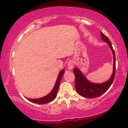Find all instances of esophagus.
<instances>
[{
  "instance_id": "esophagus-1",
  "label": "esophagus",
  "mask_w": 128,
  "mask_h": 128,
  "mask_svg": "<svg viewBox=\"0 0 128 128\" xmlns=\"http://www.w3.org/2000/svg\"><path fill=\"white\" fill-rule=\"evenodd\" d=\"M74 67V62L73 60H70V61L68 62V64H67V67L69 70H72V68H73Z\"/></svg>"
}]
</instances>
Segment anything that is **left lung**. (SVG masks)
<instances>
[{"mask_svg": "<svg viewBox=\"0 0 128 128\" xmlns=\"http://www.w3.org/2000/svg\"><path fill=\"white\" fill-rule=\"evenodd\" d=\"M101 39L108 44L111 50L113 52L114 58L113 72L112 73V77L108 81L103 84H93L88 80L79 69L77 68H74L73 72L75 75V88L76 91L81 96L85 98H96L102 95L109 89L114 79L115 74H116V56H115L114 50L112 47V43L108 38L102 32H101Z\"/></svg>", "mask_w": 128, "mask_h": 128, "instance_id": "left-lung-1", "label": "left lung"}]
</instances>
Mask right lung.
<instances>
[{"label": "right lung", "instance_id": "add662e5", "mask_svg": "<svg viewBox=\"0 0 128 128\" xmlns=\"http://www.w3.org/2000/svg\"><path fill=\"white\" fill-rule=\"evenodd\" d=\"M64 70H62L60 72V73L58 75L57 80H56V84H55V86L54 88V89H52V90L48 95H47L46 96H44V97L38 98V99H30V98H27L28 100L31 101V102L36 103V104H46V103L51 102L52 101H53L56 98V95H57L58 90V88H59V85L60 84V82H61V78L63 76V74L64 73Z\"/></svg>", "mask_w": 128, "mask_h": 128}]
</instances>
